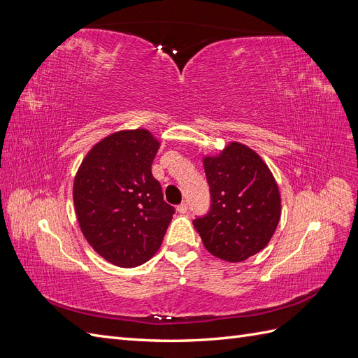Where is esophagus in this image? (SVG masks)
<instances>
[{"mask_svg":"<svg viewBox=\"0 0 358 358\" xmlns=\"http://www.w3.org/2000/svg\"><path fill=\"white\" fill-rule=\"evenodd\" d=\"M178 212L179 213H187L188 212V204L187 203H182L178 206Z\"/></svg>","mask_w":358,"mask_h":358,"instance_id":"obj_1","label":"esophagus"}]
</instances>
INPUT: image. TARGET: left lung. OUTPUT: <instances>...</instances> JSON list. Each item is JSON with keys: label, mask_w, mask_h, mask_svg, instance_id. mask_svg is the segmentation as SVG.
Instances as JSON below:
<instances>
[{"label": "left lung", "mask_w": 358, "mask_h": 358, "mask_svg": "<svg viewBox=\"0 0 358 358\" xmlns=\"http://www.w3.org/2000/svg\"><path fill=\"white\" fill-rule=\"evenodd\" d=\"M204 171L210 208L194 227L212 255L243 262L266 248L280 220L275 178L252 149L236 142L218 157H206Z\"/></svg>", "instance_id": "obj_1"}]
</instances>
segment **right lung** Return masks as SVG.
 <instances>
[{
  "label": "right lung",
  "instance_id": "1",
  "mask_svg": "<svg viewBox=\"0 0 358 358\" xmlns=\"http://www.w3.org/2000/svg\"><path fill=\"white\" fill-rule=\"evenodd\" d=\"M158 148L146 129L119 131L96 143L76 175L80 230L115 266L136 267L152 258L175 213L150 171Z\"/></svg>",
  "mask_w": 358,
  "mask_h": 358
}]
</instances>
